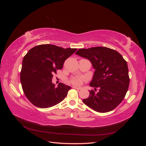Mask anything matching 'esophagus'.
<instances>
[{"instance_id":"1","label":"esophagus","mask_w":146,"mask_h":146,"mask_svg":"<svg viewBox=\"0 0 146 146\" xmlns=\"http://www.w3.org/2000/svg\"><path fill=\"white\" fill-rule=\"evenodd\" d=\"M72 88H74V89H76V90H81V88L77 87V86H72Z\"/></svg>"}]
</instances>
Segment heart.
Wrapping results in <instances>:
<instances>
[{"mask_svg": "<svg viewBox=\"0 0 146 146\" xmlns=\"http://www.w3.org/2000/svg\"><path fill=\"white\" fill-rule=\"evenodd\" d=\"M85 80V79L83 78H79V77H74L72 78L70 80V82L75 85H81L83 82Z\"/></svg>", "mask_w": 146, "mask_h": 146, "instance_id": "1", "label": "heart"}]
</instances>
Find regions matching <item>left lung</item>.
I'll use <instances>...</instances> for the list:
<instances>
[{
	"instance_id": "8db88e82",
	"label": "left lung",
	"mask_w": 146,
	"mask_h": 146,
	"mask_svg": "<svg viewBox=\"0 0 146 146\" xmlns=\"http://www.w3.org/2000/svg\"><path fill=\"white\" fill-rule=\"evenodd\" d=\"M76 54L89 60L96 69L90 96L83 102L99 113L112 111L121 103L129 89L127 61L115 50L106 47L80 48Z\"/></svg>"
}]
</instances>
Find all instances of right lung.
<instances>
[{"label":"right lung","instance_id":"add662e5","mask_svg":"<svg viewBox=\"0 0 146 146\" xmlns=\"http://www.w3.org/2000/svg\"><path fill=\"white\" fill-rule=\"evenodd\" d=\"M77 49L41 44L31 48L24 56L21 82L25 96L33 105L47 108L59 104L66 98L70 86L60 83L56 88L52 79L53 74L63 68L65 60Z\"/></svg>","mask_w":146,"mask_h":146}]
</instances>
